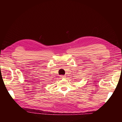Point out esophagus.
<instances>
[{"mask_svg":"<svg viewBox=\"0 0 122 122\" xmlns=\"http://www.w3.org/2000/svg\"><path fill=\"white\" fill-rule=\"evenodd\" d=\"M60 76L61 77V78H64L65 77V76Z\"/></svg>","mask_w":122,"mask_h":122,"instance_id":"34e87169","label":"esophagus"}]
</instances>
